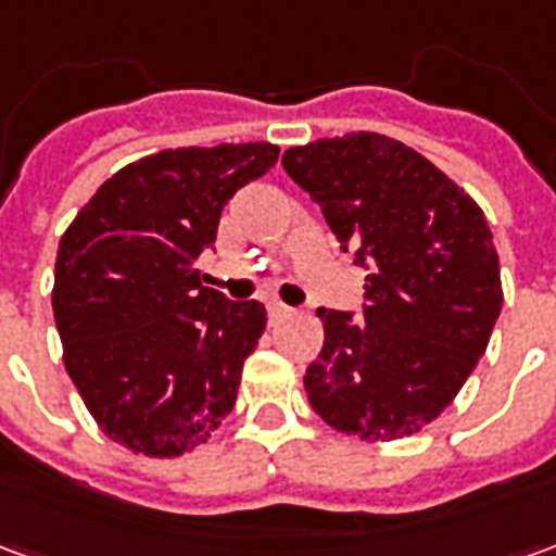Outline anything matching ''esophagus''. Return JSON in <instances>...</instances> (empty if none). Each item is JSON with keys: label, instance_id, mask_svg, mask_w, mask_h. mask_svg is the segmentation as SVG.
I'll list each match as a JSON object with an SVG mask.
<instances>
[{"label": "esophagus", "instance_id": "1", "mask_svg": "<svg viewBox=\"0 0 556 556\" xmlns=\"http://www.w3.org/2000/svg\"><path fill=\"white\" fill-rule=\"evenodd\" d=\"M267 315H270V321H282V318H291V315H294V309H291V306H286V303L270 301L267 303Z\"/></svg>", "mask_w": 556, "mask_h": 556}]
</instances>
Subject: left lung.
<instances>
[{
  "label": "left lung",
  "mask_w": 556,
  "mask_h": 556,
  "mask_svg": "<svg viewBox=\"0 0 556 556\" xmlns=\"http://www.w3.org/2000/svg\"><path fill=\"white\" fill-rule=\"evenodd\" d=\"M289 178L363 265V318L318 309L325 349L303 387L315 414L361 441L441 417L501 315V262L482 207L431 160L381 134L289 148Z\"/></svg>",
  "instance_id": "left-lung-1"
}]
</instances>
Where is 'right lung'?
<instances>
[{
    "instance_id": "obj_1",
    "label": "right lung",
    "mask_w": 556,
    "mask_h": 556,
    "mask_svg": "<svg viewBox=\"0 0 556 556\" xmlns=\"http://www.w3.org/2000/svg\"><path fill=\"white\" fill-rule=\"evenodd\" d=\"M277 157L270 142H226L127 163L59 241L65 369L103 434L134 453H190L235 408L265 306L207 289L195 258L217 241L223 205Z\"/></svg>"
}]
</instances>
